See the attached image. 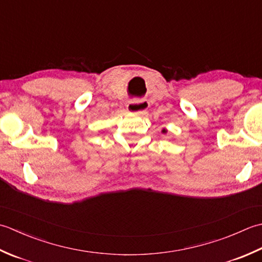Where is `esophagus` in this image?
I'll return each instance as SVG.
<instances>
[{
    "label": "esophagus",
    "instance_id": "obj_1",
    "mask_svg": "<svg viewBox=\"0 0 262 262\" xmlns=\"http://www.w3.org/2000/svg\"><path fill=\"white\" fill-rule=\"evenodd\" d=\"M149 103L147 100H132L127 104V111L131 112V113L136 114H142L148 110Z\"/></svg>",
    "mask_w": 262,
    "mask_h": 262
}]
</instances>
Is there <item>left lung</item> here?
I'll use <instances>...</instances> for the list:
<instances>
[{"instance_id":"1","label":"left lung","mask_w":262,"mask_h":262,"mask_svg":"<svg viewBox=\"0 0 262 262\" xmlns=\"http://www.w3.org/2000/svg\"><path fill=\"white\" fill-rule=\"evenodd\" d=\"M162 133H167V130H166V129H163V130H162Z\"/></svg>"}]
</instances>
